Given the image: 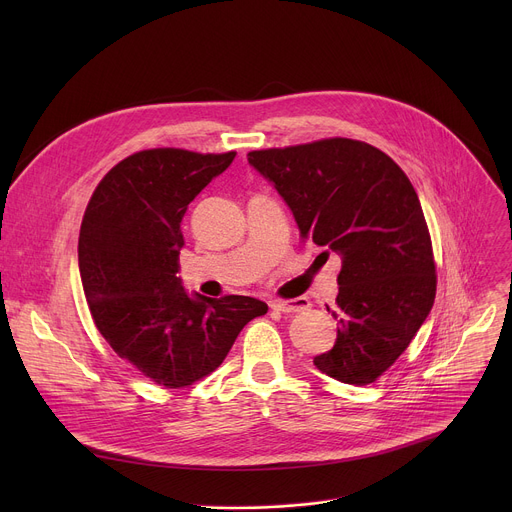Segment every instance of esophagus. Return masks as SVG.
<instances>
[{
	"instance_id": "34e87169",
	"label": "esophagus",
	"mask_w": 512,
	"mask_h": 512,
	"mask_svg": "<svg viewBox=\"0 0 512 512\" xmlns=\"http://www.w3.org/2000/svg\"><path fill=\"white\" fill-rule=\"evenodd\" d=\"M271 308L283 314H296V312H304L310 308V300L308 298H296V300H275L271 302Z\"/></svg>"
}]
</instances>
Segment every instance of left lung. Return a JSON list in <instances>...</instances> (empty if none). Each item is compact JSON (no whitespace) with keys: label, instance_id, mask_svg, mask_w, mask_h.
I'll list each match as a JSON object with an SVG mask.
<instances>
[{"label":"left lung","instance_id":"left-lung-1","mask_svg":"<svg viewBox=\"0 0 512 512\" xmlns=\"http://www.w3.org/2000/svg\"><path fill=\"white\" fill-rule=\"evenodd\" d=\"M285 200L304 239L338 253L334 346L316 369L346 385L377 381L435 300L431 239L415 188L373 145L332 137L247 154Z\"/></svg>","mask_w":512,"mask_h":512}]
</instances>
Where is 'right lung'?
Instances as JSON below:
<instances>
[{
    "label": "right lung",
    "mask_w": 512,
    "mask_h": 512,
    "mask_svg": "<svg viewBox=\"0 0 512 512\" xmlns=\"http://www.w3.org/2000/svg\"><path fill=\"white\" fill-rule=\"evenodd\" d=\"M235 156L137 152L109 170L83 216L79 269L95 326L123 360L168 389L210 375L243 326L267 312L249 296L188 294L178 277L188 204Z\"/></svg>",
    "instance_id": "obj_1"
}]
</instances>
